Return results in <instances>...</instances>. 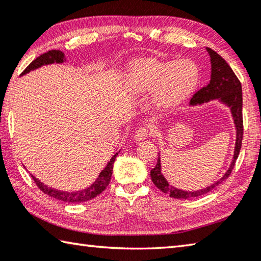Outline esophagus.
Returning <instances> with one entry per match:
<instances>
[{"mask_svg": "<svg viewBox=\"0 0 261 261\" xmlns=\"http://www.w3.org/2000/svg\"><path fill=\"white\" fill-rule=\"evenodd\" d=\"M148 136H149V130L147 129V127L143 126V127H139L138 130H136L134 138L136 141H141V140H145Z\"/></svg>", "mask_w": 261, "mask_h": 261, "instance_id": "34e87169", "label": "esophagus"}]
</instances>
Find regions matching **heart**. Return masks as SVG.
I'll use <instances>...</instances> for the list:
<instances>
[{"label": "heart", "mask_w": 261, "mask_h": 261, "mask_svg": "<svg viewBox=\"0 0 261 261\" xmlns=\"http://www.w3.org/2000/svg\"><path fill=\"white\" fill-rule=\"evenodd\" d=\"M200 69L194 61L145 59L132 65L126 75L127 90L135 93L156 91V101L171 107L185 100L197 87Z\"/></svg>", "instance_id": "b5f03b06"}]
</instances>
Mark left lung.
Masks as SVG:
<instances>
[{
    "label": "left lung",
    "instance_id": "8db88e82",
    "mask_svg": "<svg viewBox=\"0 0 261 261\" xmlns=\"http://www.w3.org/2000/svg\"><path fill=\"white\" fill-rule=\"evenodd\" d=\"M207 54L210 56L211 61V80L210 83L206 87L202 88L201 90L194 94L191 99L189 105L196 106L201 105L211 100H219L220 102L225 103L229 107L231 116L234 118V124L236 127V143H235V149H234V156L233 161H231L230 167L227 170L226 173L222 176L218 181L210 185L209 187L198 189V191H182L171 186L168 182V180L164 178L161 171V158L159 154L158 163L156 167L150 170V177L151 181L158 187L160 191L168 194L170 197L178 198V200H186V198L197 197L204 194L209 193L213 188L217 187L218 185L221 184L225 179L229 177L233 170L236 160L239 158L241 146H242V139H243V116H242V85H241L240 80L236 76L233 69L230 66L226 63V60L213 51L210 48H206Z\"/></svg>",
    "mask_w": 261,
    "mask_h": 261
}]
</instances>
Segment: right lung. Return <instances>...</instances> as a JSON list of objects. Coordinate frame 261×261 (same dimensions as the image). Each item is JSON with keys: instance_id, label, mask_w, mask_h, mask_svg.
I'll list each match as a JSON object with an SVG mask.
<instances>
[{"instance_id": "1", "label": "right lung", "mask_w": 261, "mask_h": 261, "mask_svg": "<svg viewBox=\"0 0 261 261\" xmlns=\"http://www.w3.org/2000/svg\"><path fill=\"white\" fill-rule=\"evenodd\" d=\"M65 60L66 59H65V55L63 51H60V50L48 51V52H45V54L41 55L40 57H37L35 60H33L32 63L27 66L26 69L21 73V75H25L27 73H30L31 70L40 68L44 65H50V64H55V63L61 64V63H64ZM117 155H118V153H116L114 156H113L110 162L107 163L105 169H103L102 171L99 173V176L96 179V181H94L91 186H89L85 189H82V191H77V192L59 191V189H55L52 187L46 186V185L41 182L40 180L35 178L33 174H31V176H32L33 180L35 181V184L37 185V187H39L44 194H46V195L57 198V200H59V201L68 202V203L87 202V201L92 200V198L98 196L99 194L105 191L106 187L110 185L112 172H113V164H114Z\"/></svg>"}]
</instances>
